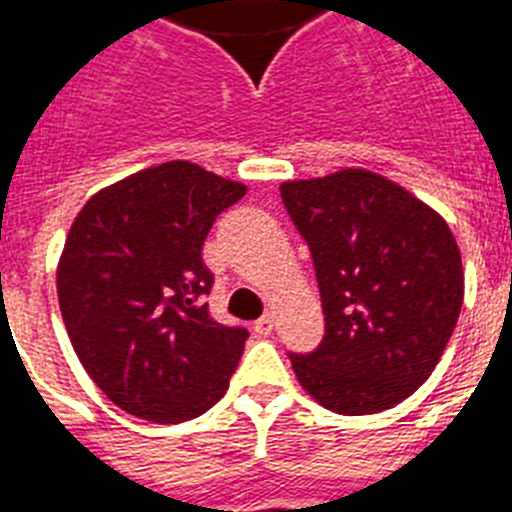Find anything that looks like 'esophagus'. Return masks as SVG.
I'll return each instance as SVG.
<instances>
[{"mask_svg": "<svg viewBox=\"0 0 512 512\" xmlns=\"http://www.w3.org/2000/svg\"><path fill=\"white\" fill-rule=\"evenodd\" d=\"M273 328H276V317L273 315H263L260 320L255 322V330L260 333V336H270V333H273Z\"/></svg>", "mask_w": 512, "mask_h": 512, "instance_id": "obj_1", "label": "esophagus"}]
</instances>
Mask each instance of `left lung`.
Segmentation results:
<instances>
[{
  "label": "left lung",
  "mask_w": 512,
  "mask_h": 512,
  "mask_svg": "<svg viewBox=\"0 0 512 512\" xmlns=\"http://www.w3.org/2000/svg\"><path fill=\"white\" fill-rule=\"evenodd\" d=\"M320 286L325 336L289 354L296 380L343 416L406 401L440 362L463 304L461 249L445 218L367 169L281 184Z\"/></svg>",
  "instance_id": "8db88e82"
}]
</instances>
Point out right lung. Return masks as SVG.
<instances>
[{
    "label": "right lung",
    "instance_id": "1",
    "mask_svg": "<svg viewBox=\"0 0 512 512\" xmlns=\"http://www.w3.org/2000/svg\"><path fill=\"white\" fill-rule=\"evenodd\" d=\"M247 187L190 161L90 197L57 265L64 328L103 395L132 416L190 422L229 388L247 330L208 315L203 242Z\"/></svg>",
    "mask_w": 512,
    "mask_h": 512
}]
</instances>
